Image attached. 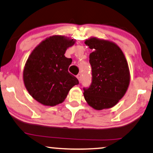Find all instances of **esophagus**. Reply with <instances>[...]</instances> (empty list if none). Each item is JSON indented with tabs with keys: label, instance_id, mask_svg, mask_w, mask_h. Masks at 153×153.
Wrapping results in <instances>:
<instances>
[{
	"label": "esophagus",
	"instance_id": "34e87169",
	"mask_svg": "<svg viewBox=\"0 0 153 153\" xmlns=\"http://www.w3.org/2000/svg\"><path fill=\"white\" fill-rule=\"evenodd\" d=\"M77 78L78 79L79 82H80L81 80H82V75H81V74H78V75H77Z\"/></svg>",
	"mask_w": 153,
	"mask_h": 153
}]
</instances>
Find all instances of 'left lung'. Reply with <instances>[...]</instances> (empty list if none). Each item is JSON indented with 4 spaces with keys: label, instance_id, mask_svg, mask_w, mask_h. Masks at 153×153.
<instances>
[{
    "label": "left lung",
    "instance_id": "8db88e82",
    "mask_svg": "<svg viewBox=\"0 0 153 153\" xmlns=\"http://www.w3.org/2000/svg\"><path fill=\"white\" fill-rule=\"evenodd\" d=\"M84 43L89 55L92 82L84 88V99L95 110L110 108L124 97L128 88L130 71L122 49L115 42L91 37Z\"/></svg>",
    "mask_w": 153,
    "mask_h": 153
}]
</instances>
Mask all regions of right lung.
<instances>
[{
  "mask_svg": "<svg viewBox=\"0 0 153 153\" xmlns=\"http://www.w3.org/2000/svg\"><path fill=\"white\" fill-rule=\"evenodd\" d=\"M76 40L52 36L42 41L31 52L25 65L23 82L34 100L45 106L62 103L78 79L68 71L72 62L65 53Z\"/></svg>",
  "mask_w": 153,
  "mask_h": 153,
  "instance_id": "obj_1",
  "label": "right lung"
}]
</instances>
